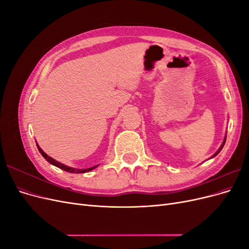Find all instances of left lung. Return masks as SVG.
<instances>
[{
	"mask_svg": "<svg viewBox=\"0 0 249 249\" xmlns=\"http://www.w3.org/2000/svg\"><path fill=\"white\" fill-rule=\"evenodd\" d=\"M225 141H227V135H225V136H224V139H223V142H222V144H221V145H220V147H219V148H218V150H217V152H216V153H215V154H214V155H213V156H212V157H211V158H214V157H215V156H217V155H218V154H219V153H220V150H221V149H222V147H223V146H224V143H225Z\"/></svg>",
	"mask_w": 249,
	"mask_h": 249,
	"instance_id": "8db88e82",
	"label": "left lung"
}]
</instances>
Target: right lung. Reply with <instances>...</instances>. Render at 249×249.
Returning <instances> with one entry per match:
<instances>
[{
    "instance_id": "1",
    "label": "right lung",
    "mask_w": 249,
    "mask_h": 249,
    "mask_svg": "<svg viewBox=\"0 0 249 249\" xmlns=\"http://www.w3.org/2000/svg\"><path fill=\"white\" fill-rule=\"evenodd\" d=\"M36 145H37V148H38V150H39V153L42 155V157H43L44 159H46L49 163H51L52 165H54V166H56V167H58V168H60V169H63V170H65V171H69V172H71V173H85V172H88V171L92 170V169H94V168H96L97 166H99V165H95V166H92V167H90V168H84V169H78V168H72V167H70V166H66V165H64V164H62V163H60V162H58V161L53 159V158H51L50 156H48V155H47L46 153H44L43 150L39 147L38 143H36Z\"/></svg>"
}]
</instances>
